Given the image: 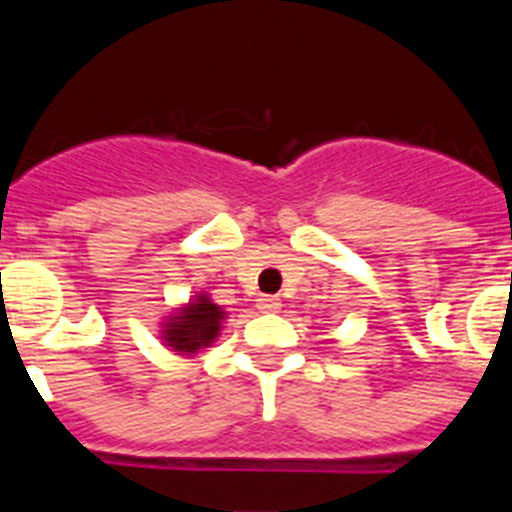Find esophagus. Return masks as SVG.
Segmentation results:
<instances>
[{
  "instance_id": "1",
  "label": "esophagus",
  "mask_w": 512,
  "mask_h": 512,
  "mask_svg": "<svg viewBox=\"0 0 512 512\" xmlns=\"http://www.w3.org/2000/svg\"><path fill=\"white\" fill-rule=\"evenodd\" d=\"M256 307H259L261 312H277V310H279V300H277V297L264 295V297H259V302H256Z\"/></svg>"
}]
</instances>
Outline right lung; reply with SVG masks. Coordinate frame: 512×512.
<instances>
[{
    "label": "right lung",
    "instance_id": "add662e5",
    "mask_svg": "<svg viewBox=\"0 0 512 512\" xmlns=\"http://www.w3.org/2000/svg\"><path fill=\"white\" fill-rule=\"evenodd\" d=\"M225 312L223 307L215 305L205 292L194 295L192 302L169 315L164 323V341L171 346V351H179L182 356H194L200 348L212 346L220 328H223Z\"/></svg>",
    "mask_w": 512,
    "mask_h": 512
}]
</instances>
